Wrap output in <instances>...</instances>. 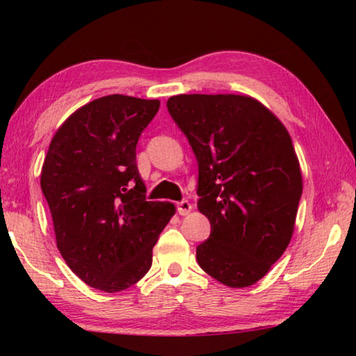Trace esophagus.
Wrapping results in <instances>:
<instances>
[{
    "label": "esophagus",
    "instance_id": "34e87169",
    "mask_svg": "<svg viewBox=\"0 0 356 356\" xmlns=\"http://www.w3.org/2000/svg\"><path fill=\"white\" fill-rule=\"evenodd\" d=\"M191 204L188 202V201H180L179 204H177V212H179V215H188L190 212H191Z\"/></svg>",
    "mask_w": 356,
    "mask_h": 356
}]
</instances>
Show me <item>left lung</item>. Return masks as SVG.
<instances>
[{
  "label": "left lung",
  "instance_id": "1",
  "mask_svg": "<svg viewBox=\"0 0 356 356\" xmlns=\"http://www.w3.org/2000/svg\"><path fill=\"white\" fill-rule=\"evenodd\" d=\"M166 105L200 166L197 209L210 237L196 261L221 284L252 286L293 234L303 177L291 135L250 95L180 94Z\"/></svg>",
  "mask_w": 356,
  "mask_h": 356
}]
</instances>
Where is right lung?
Listing matches in <instances>:
<instances>
[{"mask_svg":"<svg viewBox=\"0 0 356 356\" xmlns=\"http://www.w3.org/2000/svg\"><path fill=\"white\" fill-rule=\"evenodd\" d=\"M160 100L113 94L78 108L56 130L40 171L56 246L88 286L108 293L140 281L172 202L146 201L136 144Z\"/></svg>","mask_w":356,"mask_h":356,"instance_id":"add662e5","label":"right lung"}]
</instances>
